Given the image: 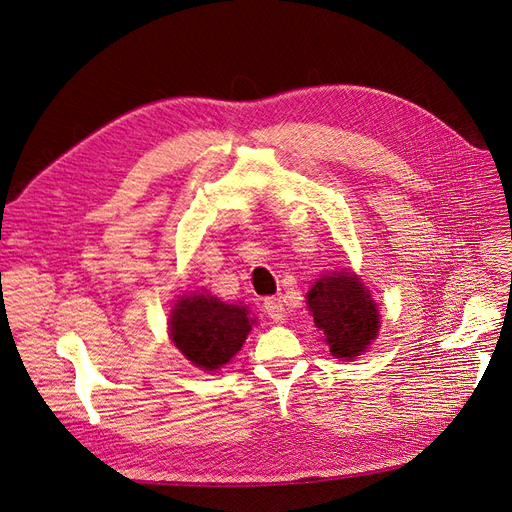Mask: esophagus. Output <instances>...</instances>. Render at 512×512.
Wrapping results in <instances>:
<instances>
[{
    "label": "esophagus",
    "instance_id": "1",
    "mask_svg": "<svg viewBox=\"0 0 512 512\" xmlns=\"http://www.w3.org/2000/svg\"><path fill=\"white\" fill-rule=\"evenodd\" d=\"M264 313L269 315V319L273 321H281L283 315H285V306H283V300L277 298V296H269L264 298Z\"/></svg>",
    "mask_w": 512,
    "mask_h": 512
}]
</instances>
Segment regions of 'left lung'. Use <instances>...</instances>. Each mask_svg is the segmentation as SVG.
Returning a JSON list of instances; mask_svg holds the SVG:
<instances>
[{
	"instance_id": "8db88e82",
	"label": "left lung",
	"mask_w": 512,
	"mask_h": 512,
	"mask_svg": "<svg viewBox=\"0 0 512 512\" xmlns=\"http://www.w3.org/2000/svg\"><path fill=\"white\" fill-rule=\"evenodd\" d=\"M306 298L334 357H357L376 338L380 315L370 292L353 273L321 277Z\"/></svg>"
}]
</instances>
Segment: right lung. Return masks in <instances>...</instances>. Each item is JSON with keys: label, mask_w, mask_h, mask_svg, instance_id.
I'll use <instances>...</instances> for the list:
<instances>
[{"label": "right lung", "mask_w": 512, "mask_h": 512, "mask_svg": "<svg viewBox=\"0 0 512 512\" xmlns=\"http://www.w3.org/2000/svg\"><path fill=\"white\" fill-rule=\"evenodd\" d=\"M254 319L241 304H224L210 294L182 296L170 319V336L191 363L218 370L241 349Z\"/></svg>", "instance_id": "add662e5"}]
</instances>
